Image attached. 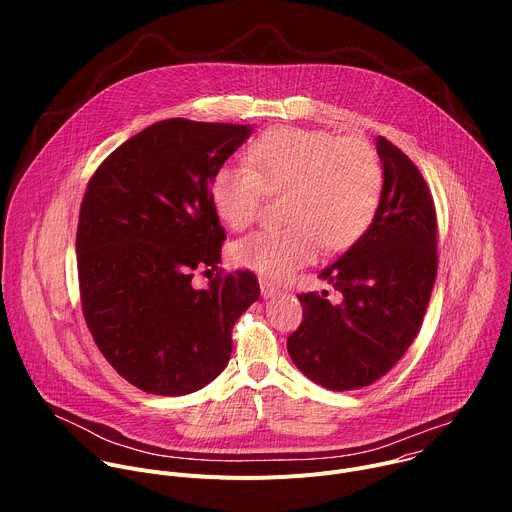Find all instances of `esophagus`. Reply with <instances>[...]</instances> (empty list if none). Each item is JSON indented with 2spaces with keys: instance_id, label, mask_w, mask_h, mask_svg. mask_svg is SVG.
<instances>
[{
  "instance_id": "1",
  "label": "esophagus",
  "mask_w": 512,
  "mask_h": 512,
  "mask_svg": "<svg viewBox=\"0 0 512 512\" xmlns=\"http://www.w3.org/2000/svg\"><path fill=\"white\" fill-rule=\"evenodd\" d=\"M259 285H261V296H263V298H275V296L279 294V291H281L275 283H271V281L265 279V277H259Z\"/></svg>"
}]
</instances>
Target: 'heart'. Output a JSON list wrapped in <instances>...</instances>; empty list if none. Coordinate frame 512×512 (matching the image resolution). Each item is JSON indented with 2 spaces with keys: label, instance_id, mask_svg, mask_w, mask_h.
Returning <instances> with one entry per match:
<instances>
[{
  "label": "heart",
  "instance_id": "heart-1",
  "mask_svg": "<svg viewBox=\"0 0 512 512\" xmlns=\"http://www.w3.org/2000/svg\"><path fill=\"white\" fill-rule=\"evenodd\" d=\"M243 162L218 168L210 200L221 221L241 231L261 212L267 192H287V227L263 229L231 247L233 263L283 279L316 259L352 247L375 221L383 164L369 141L328 131L277 127L251 143Z\"/></svg>",
  "mask_w": 512,
  "mask_h": 512
}]
</instances>
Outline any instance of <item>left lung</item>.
<instances>
[{
    "label": "left lung",
    "mask_w": 512,
    "mask_h": 512,
    "mask_svg": "<svg viewBox=\"0 0 512 512\" xmlns=\"http://www.w3.org/2000/svg\"><path fill=\"white\" fill-rule=\"evenodd\" d=\"M383 196L377 216L336 263L320 271L340 294H300L304 320L289 334L296 367L330 391L369 387L415 340L437 275V216L417 166L385 137Z\"/></svg>",
    "instance_id": "obj_1"
}]
</instances>
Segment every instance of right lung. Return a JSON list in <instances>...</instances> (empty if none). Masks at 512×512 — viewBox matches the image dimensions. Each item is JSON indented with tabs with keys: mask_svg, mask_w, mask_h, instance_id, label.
Masks as SVG:
<instances>
[{
	"mask_svg": "<svg viewBox=\"0 0 512 512\" xmlns=\"http://www.w3.org/2000/svg\"><path fill=\"white\" fill-rule=\"evenodd\" d=\"M251 135L235 123L166 119L121 143L91 176L79 212L77 263L85 322L111 367L164 397L214 381L233 326L259 298L251 271L218 269L225 229L210 180Z\"/></svg>",
	"mask_w": 512,
	"mask_h": 512,
	"instance_id": "add662e5",
	"label": "right lung"
}]
</instances>
